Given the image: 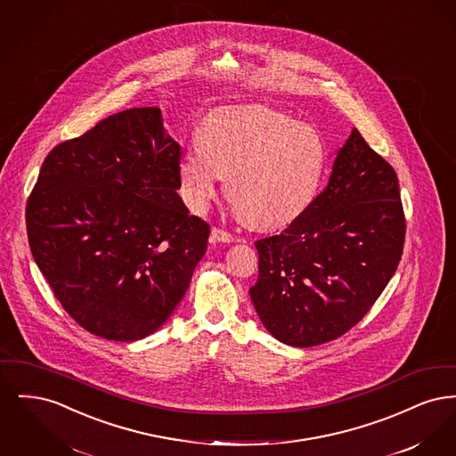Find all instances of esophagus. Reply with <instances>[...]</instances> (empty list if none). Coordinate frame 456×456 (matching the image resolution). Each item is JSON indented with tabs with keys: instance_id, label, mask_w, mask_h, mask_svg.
Here are the masks:
<instances>
[{
	"instance_id": "esophagus-1",
	"label": "esophagus",
	"mask_w": 456,
	"mask_h": 456,
	"mask_svg": "<svg viewBox=\"0 0 456 456\" xmlns=\"http://www.w3.org/2000/svg\"><path fill=\"white\" fill-rule=\"evenodd\" d=\"M212 239H214V240H220V242H232L236 238H234L229 231H225V229L214 227V229H212Z\"/></svg>"
}]
</instances>
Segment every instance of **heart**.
Here are the masks:
<instances>
[{"label": "heart", "mask_w": 456, "mask_h": 456, "mask_svg": "<svg viewBox=\"0 0 456 456\" xmlns=\"http://www.w3.org/2000/svg\"><path fill=\"white\" fill-rule=\"evenodd\" d=\"M325 145L318 131L266 108L222 109L179 162L181 193L203 212L227 177V196L249 224L270 227L299 217L318 190Z\"/></svg>", "instance_id": "obj_1"}]
</instances>
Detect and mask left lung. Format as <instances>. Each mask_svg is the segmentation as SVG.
I'll return each mask as SVG.
<instances>
[{
    "label": "left lung",
    "instance_id": "1",
    "mask_svg": "<svg viewBox=\"0 0 456 456\" xmlns=\"http://www.w3.org/2000/svg\"><path fill=\"white\" fill-rule=\"evenodd\" d=\"M405 231L395 169L354 128L325 190L281 234L255 242L249 296L261 323L294 347L342 337L390 282Z\"/></svg>",
    "mask_w": 456,
    "mask_h": 456
}]
</instances>
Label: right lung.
I'll return each instance as SVG.
<instances>
[{"mask_svg":"<svg viewBox=\"0 0 456 456\" xmlns=\"http://www.w3.org/2000/svg\"><path fill=\"white\" fill-rule=\"evenodd\" d=\"M179 162L159 108L112 114L44 159L25 208L30 251L97 337L133 342L164 325L207 251L210 225L175 191Z\"/></svg>","mask_w":456,"mask_h":456,"instance_id":"obj_1","label":"right lung"}]
</instances>
